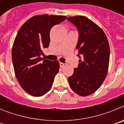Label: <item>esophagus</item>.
Wrapping results in <instances>:
<instances>
[{"mask_svg":"<svg viewBox=\"0 0 124 124\" xmlns=\"http://www.w3.org/2000/svg\"><path fill=\"white\" fill-rule=\"evenodd\" d=\"M66 65H67V64H66V63H61V62L60 63V67H61V68L64 67V66H66Z\"/></svg>","mask_w":124,"mask_h":124,"instance_id":"34e87169","label":"esophagus"}]
</instances>
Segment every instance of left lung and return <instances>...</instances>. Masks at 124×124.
Segmentation results:
<instances>
[{"mask_svg":"<svg viewBox=\"0 0 124 124\" xmlns=\"http://www.w3.org/2000/svg\"><path fill=\"white\" fill-rule=\"evenodd\" d=\"M78 29L76 49L78 66L68 78L72 90L81 96L92 94L100 87L107 76L110 49L102 30L84 16L67 18Z\"/></svg>","mask_w":124,"mask_h":124,"instance_id":"obj_1","label":"left lung"}]
</instances>
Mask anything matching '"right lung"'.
I'll return each instance as SVG.
<instances>
[{"instance_id": "right-lung-1", "label": "right lung", "mask_w": 124, "mask_h": 124, "mask_svg": "<svg viewBox=\"0 0 124 124\" xmlns=\"http://www.w3.org/2000/svg\"><path fill=\"white\" fill-rule=\"evenodd\" d=\"M66 18L61 15H36L17 33L12 50L14 71L20 85L31 96L48 93L58 73L59 61L43 60L41 55L43 49L49 46L51 28Z\"/></svg>"}]
</instances>
